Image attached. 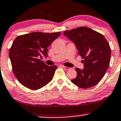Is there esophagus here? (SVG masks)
<instances>
[{
    "instance_id": "1",
    "label": "esophagus",
    "mask_w": 121,
    "mask_h": 121,
    "mask_svg": "<svg viewBox=\"0 0 121 121\" xmlns=\"http://www.w3.org/2000/svg\"><path fill=\"white\" fill-rule=\"evenodd\" d=\"M62 67L64 69H65V70H69L70 69V68H69V67H67L64 66V65H63Z\"/></svg>"
}]
</instances>
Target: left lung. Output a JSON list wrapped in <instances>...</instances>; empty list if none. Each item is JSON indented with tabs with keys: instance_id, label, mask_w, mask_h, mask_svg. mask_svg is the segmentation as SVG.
Segmentation results:
<instances>
[{
	"instance_id": "left-lung-1",
	"label": "left lung",
	"mask_w": 121,
	"mask_h": 121,
	"mask_svg": "<svg viewBox=\"0 0 121 121\" xmlns=\"http://www.w3.org/2000/svg\"><path fill=\"white\" fill-rule=\"evenodd\" d=\"M63 34L75 44L83 59L84 68L75 69L77 76L71 82L84 89L96 85L104 77L111 60V48L106 38L87 26L64 31Z\"/></svg>"
}]
</instances>
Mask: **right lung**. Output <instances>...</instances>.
Listing matches in <instances>:
<instances>
[{
	"mask_svg": "<svg viewBox=\"0 0 121 121\" xmlns=\"http://www.w3.org/2000/svg\"><path fill=\"white\" fill-rule=\"evenodd\" d=\"M60 34L33 32L15 39L9 56L14 74L24 87L35 90L52 80L57 66L47 65L40 58L47 57V48Z\"/></svg>",
	"mask_w": 121,
	"mask_h": 121,
	"instance_id": "obj_1",
	"label": "right lung"
}]
</instances>
